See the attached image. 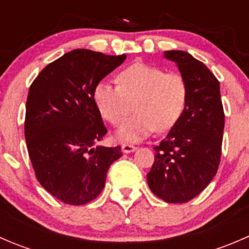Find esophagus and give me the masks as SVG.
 Returning <instances> with one entry per match:
<instances>
[{"label": "esophagus", "instance_id": "obj_1", "mask_svg": "<svg viewBox=\"0 0 249 249\" xmlns=\"http://www.w3.org/2000/svg\"><path fill=\"white\" fill-rule=\"evenodd\" d=\"M137 149V147H135V145H132V144H129V143H124V144L122 145V150H123V153H132V152H135V150Z\"/></svg>", "mask_w": 249, "mask_h": 249}]
</instances>
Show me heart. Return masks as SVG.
<instances>
[{"instance_id": "heart-1", "label": "heart", "mask_w": 249, "mask_h": 249, "mask_svg": "<svg viewBox=\"0 0 249 249\" xmlns=\"http://www.w3.org/2000/svg\"><path fill=\"white\" fill-rule=\"evenodd\" d=\"M118 87L99 82L92 100L106 122L118 125L129 114L134 102L135 114L123 123L117 137L124 142H139L155 129L171 130L180 120L188 102V84L177 72H164L152 65L135 62L115 77Z\"/></svg>"}]
</instances>
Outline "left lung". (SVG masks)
Returning a JSON list of instances; mask_svg holds the SVG:
<instances>
[{"label":"left lung","mask_w":249,"mask_h":249,"mask_svg":"<svg viewBox=\"0 0 249 249\" xmlns=\"http://www.w3.org/2000/svg\"><path fill=\"white\" fill-rule=\"evenodd\" d=\"M164 56L177 64L187 80L188 102L179 122L154 147L147 182L159 199L183 203L197 196L217 173L224 110L219 82L205 64L182 50H169Z\"/></svg>","instance_id":"1"}]
</instances>
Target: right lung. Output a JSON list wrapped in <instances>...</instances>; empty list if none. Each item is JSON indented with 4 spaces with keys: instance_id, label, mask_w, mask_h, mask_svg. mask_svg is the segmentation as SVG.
I'll return each instance as SVG.
<instances>
[{
    "instance_id": "right-lung-1",
    "label": "right lung",
    "mask_w": 249,
    "mask_h": 249,
    "mask_svg": "<svg viewBox=\"0 0 249 249\" xmlns=\"http://www.w3.org/2000/svg\"><path fill=\"white\" fill-rule=\"evenodd\" d=\"M126 55L74 49L47 65L27 95L25 140L35 175L49 194L84 205L102 192L120 145L104 147L107 134L92 100L95 85Z\"/></svg>"
}]
</instances>
